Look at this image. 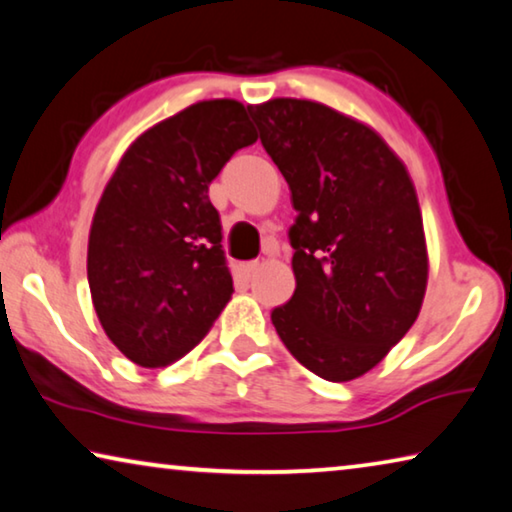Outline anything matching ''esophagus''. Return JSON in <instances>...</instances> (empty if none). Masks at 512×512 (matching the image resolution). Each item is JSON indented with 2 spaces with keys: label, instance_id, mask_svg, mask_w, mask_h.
<instances>
[{
  "label": "esophagus",
  "instance_id": "obj_1",
  "mask_svg": "<svg viewBox=\"0 0 512 512\" xmlns=\"http://www.w3.org/2000/svg\"><path fill=\"white\" fill-rule=\"evenodd\" d=\"M259 271V264L257 262H248L241 266V275H244V280H253V277L257 275Z\"/></svg>",
  "mask_w": 512,
  "mask_h": 512
}]
</instances>
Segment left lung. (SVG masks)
Here are the masks:
<instances>
[{"mask_svg":"<svg viewBox=\"0 0 512 512\" xmlns=\"http://www.w3.org/2000/svg\"><path fill=\"white\" fill-rule=\"evenodd\" d=\"M291 189L296 291L275 332L327 381L366 375L409 332L429 277L422 212L402 160L372 128L316 101L248 106Z\"/></svg>","mask_w":512,"mask_h":512,"instance_id":"8db88e82","label":"left lung"}]
</instances>
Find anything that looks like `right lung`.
Masks as SVG:
<instances>
[{
	"label": "right lung",
	"mask_w": 512,
	"mask_h": 512,
	"mask_svg": "<svg viewBox=\"0 0 512 512\" xmlns=\"http://www.w3.org/2000/svg\"><path fill=\"white\" fill-rule=\"evenodd\" d=\"M257 142L244 103L198 101L128 146L94 212L92 305L108 339L142 368L185 357L232 298L210 185Z\"/></svg>",
	"instance_id": "add662e5"
}]
</instances>
